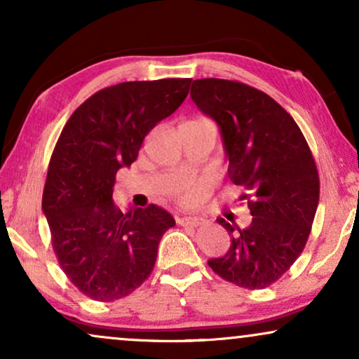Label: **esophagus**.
Listing matches in <instances>:
<instances>
[{"mask_svg": "<svg viewBox=\"0 0 359 359\" xmlns=\"http://www.w3.org/2000/svg\"><path fill=\"white\" fill-rule=\"evenodd\" d=\"M176 222L184 225V227H196L199 224V219L193 217V215H176Z\"/></svg>", "mask_w": 359, "mask_h": 359, "instance_id": "34e87169", "label": "esophagus"}]
</instances>
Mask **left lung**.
I'll list each match as a JSON object with an SVG mask.
<instances>
[{
	"label": "left lung",
	"instance_id": "1",
	"mask_svg": "<svg viewBox=\"0 0 359 359\" xmlns=\"http://www.w3.org/2000/svg\"><path fill=\"white\" fill-rule=\"evenodd\" d=\"M191 97L217 122L229 178L248 191L242 199L253 215L247 227L217 219L232 245L209 266L240 287L271 286L302 253L316 217L320 181L312 151L291 114L257 88L203 78Z\"/></svg>",
	"mask_w": 359,
	"mask_h": 359
}]
</instances>
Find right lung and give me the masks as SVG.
<instances>
[{"label": "right lung", "mask_w": 359, "mask_h": 359, "mask_svg": "<svg viewBox=\"0 0 359 359\" xmlns=\"http://www.w3.org/2000/svg\"><path fill=\"white\" fill-rule=\"evenodd\" d=\"M189 86L191 78H165L104 88L73 112L58 137L42 210L63 273L86 297L129 296L155 266L175 219L155 204L122 212L112 189L117 171L134 163L145 135L178 109Z\"/></svg>", "instance_id": "right-lung-1"}]
</instances>
